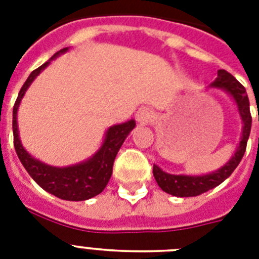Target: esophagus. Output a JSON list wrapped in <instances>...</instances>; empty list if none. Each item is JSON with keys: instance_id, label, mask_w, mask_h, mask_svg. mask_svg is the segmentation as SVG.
Instances as JSON below:
<instances>
[{"instance_id": "34e87169", "label": "esophagus", "mask_w": 259, "mask_h": 259, "mask_svg": "<svg viewBox=\"0 0 259 259\" xmlns=\"http://www.w3.org/2000/svg\"><path fill=\"white\" fill-rule=\"evenodd\" d=\"M136 118L141 125H147V123H151L155 119V114L147 106H141L140 109L137 110Z\"/></svg>"}]
</instances>
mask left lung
<instances>
[{
	"label": "left lung",
	"mask_w": 259,
	"mask_h": 259,
	"mask_svg": "<svg viewBox=\"0 0 259 259\" xmlns=\"http://www.w3.org/2000/svg\"><path fill=\"white\" fill-rule=\"evenodd\" d=\"M212 87L225 89L229 92L233 99L236 100L240 114L244 121V130H242V137H241L240 146L232 156V159L221 167L220 170L216 172L203 175V177H187V175H170V174L163 172L159 167L154 164L153 174L155 178L158 186L162 188L164 192L179 197H190L197 196L201 193L212 190L219 184H221L224 180L232 175L238 163L241 162L242 156L246 150L247 140L251 129V114H250V105H249V99H247L246 89L240 81H237L233 75H230L225 69H219L217 71L216 81L212 84ZM259 121V117H258Z\"/></svg>",
	"instance_id": "left-lung-1"
}]
</instances>
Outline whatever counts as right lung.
I'll use <instances>...</instances> for the list:
<instances>
[{"mask_svg":"<svg viewBox=\"0 0 259 259\" xmlns=\"http://www.w3.org/2000/svg\"><path fill=\"white\" fill-rule=\"evenodd\" d=\"M67 49L60 50L52 56L54 59L60 52H66ZM50 63L46 62L45 64L34 69L25 84L22 85L18 93V97L15 100V104L13 106V134H14V147L17 151L19 160L26 168V171L30 174V177L35 180L39 186L47 192L55 195L56 197L63 200H71V201H81V200L91 199L96 196L104 191L110 177H112L113 163L116 159V155L118 153L119 147L122 146L123 141L127 137V134L134 129L136 122L133 119L127 121L121 125L112 126L106 132L105 140H104L103 146L89 160L76 166L64 167V168H58V167L47 166L45 163L34 159L27 151L22 147L18 136V126H17V112L18 106L26 89L29 88L32 80L40 73L42 69L47 67Z\"/></svg>","mask_w":259,"mask_h":259,"instance_id":"obj_1","label":"right lung"}]
</instances>
